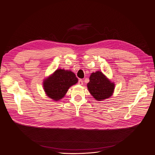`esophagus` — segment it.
<instances>
[{
  "label": "esophagus",
  "instance_id": "34e87169",
  "mask_svg": "<svg viewBox=\"0 0 155 155\" xmlns=\"http://www.w3.org/2000/svg\"><path fill=\"white\" fill-rule=\"evenodd\" d=\"M78 84H80V85H82V84H83V80H82L81 79H80V80H78Z\"/></svg>",
  "mask_w": 155,
  "mask_h": 155
}]
</instances>
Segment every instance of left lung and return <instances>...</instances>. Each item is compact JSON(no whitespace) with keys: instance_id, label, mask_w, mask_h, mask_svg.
Here are the masks:
<instances>
[{"instance_id":"8db88e82","label":"left lung","mask_w":155,"mask_h":155,"mask_svg":"<svg viewBox=\"0 0 155 155\" xmlns=\"http://www.w3.org/2000/svg\"><path fill=\"white\" fill-rule=\"evenodd\" d=\"M87 86L89 92L98 101L109 98L114 89V84L100 71L91 74Z\"/></svg>"}]
</instances>
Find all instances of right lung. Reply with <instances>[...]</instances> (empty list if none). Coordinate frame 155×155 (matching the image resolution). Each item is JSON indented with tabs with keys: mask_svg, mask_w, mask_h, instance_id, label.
<instances>
[{
	"mask_svg": "<svg viewBox=\"0 0 155 155\" xmlns=\"http://www.w3.org/2000/svg\"><path fill=\"white\" fill-rule=\"evenodd\" d=\"M78 78L70 71L58 69L44 81V89L48 97L55 101L61 100L68 89L77 83Z\"/></svg>",
	"mask_w": 155,
	"mask_h": 155,
	"instance_id": "right-lung-1",
	"label": "right lung"
}]
</instances>
